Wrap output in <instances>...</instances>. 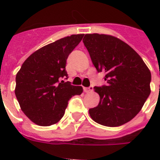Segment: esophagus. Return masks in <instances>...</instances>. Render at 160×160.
Wrapping results in <instances>:
<instances>
[{
  "label": "esophagus",
  "mask_w": 160,
  "mask_h": 160,
  "mask_svg": "<svg viewBox=\"0 0 160 160\" xmlns=\"http://www.w3.org/2000/svg\"><path fill=\"white\" fill-rule=\"evenodd\" d=\"M83 90H84V92L90 93V92H91V91H92V90H93V87H84V88H83Z\"/></svg>",
  "instance_id": "1"
}]
</instances>
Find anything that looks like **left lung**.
<instances>
[{
    "instance_id": "1",
    "label": "left lung",
    "mask_w": 160,
    "mask_h": 160,
    "mask_svg": "<svg viewBox=\"0 0 160 160\" xmlns=\"http://www.w3.org/2000/svg\"><path fill=\"white\" fill-rule=\"evenodd\" d=\"M82 42L98 72L106 73L107 83L94 87L100 100L89 110L90 117L107 127L127 123L141 111L151 94L150 70L140 56L118 38L90 33Z\"/></svg>"
}]
</instances>
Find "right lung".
Instances as JSON below:
<instances>
[{
	"mask_svg": "<svg viewBox=\"0 0 160 160\" xmlns=\"http://www.w3.org/2000/svg\"><path fill=\"white\" fill-rule=\"evenodd\" d=\"M83 36L66 37L38 49L17 73V99L24 114L37 125L57 123L64 115L70 98L82 93V87L62 79H67L66 60Z\"/></svg>",
	"mask_w": 160,
	"mask_h": 160,
	"instance_id": "add662e5",
	"label": "right lung"
}]
</instances>
